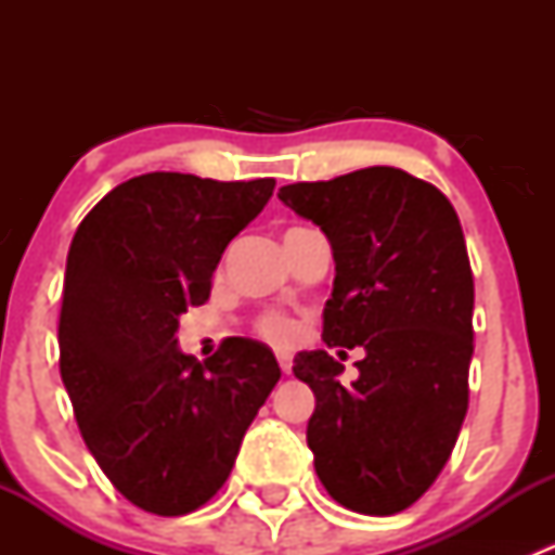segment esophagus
Returning <instances> with one entry per match:
<instances>
[{"instance_id":"34e87169","label":"esophagus","mask_w":555,"mask_h":555,"mask_svg":"<svg viewBox=\"0 0 555 555\" xmlns=\"http://www.w3.org/2000/svg\"><path fill=\"white\" fill-rule=\"evenodd\" d=\"M279 367H282L284 373L293 371V360H289V354H279Z\"/></svg>"}]
</instances>
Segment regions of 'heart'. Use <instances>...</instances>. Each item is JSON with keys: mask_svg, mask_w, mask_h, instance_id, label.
<instances>
[{"mask_svg": "<svg viewBox=\"0 0 555 555\" xmlns=\"http://www.w3.org/2000/svg\"><path fill=\"white\" fill-rule=\"evenodd\" d=\"M257 335L273 346H289L298 335V324L284 313H262L255 324Z\"/></svg>", "mask_w": 555, "mask_h": 555, "instance_id": "b5f03b06", "label": "heart"}]
</instances>
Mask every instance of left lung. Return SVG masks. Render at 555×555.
Segmentation results:
<instances>
[{"label":"left lung","mask_w":555,"mask_h":555,"mask_svg":"<svg viewBox=\"0 0 555 555\" xmlns=\"http://www.w3.org/2000/svg\"><path fill=\"white\" fill-rule=\"evenodd\" d=\"M279 198L333 246L322 340L365 349L349 386L324 349L295 357L317 397L313 467L349 511L395 516L435 483L467 413L475 284L462 225L435 184L391 166L284 184Z\"/></svg>","instance_id":"8db88e82"}]
</instances>
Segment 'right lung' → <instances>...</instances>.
Listing matches in <instances>:
<instances>
[{
  "label": "right lung",
  "instance_id": "add662e5",
  "mask_svg": "<svg viewBox=\"0 0 555 555\" xmlns=\"http://www.w3.org/2000/svg\"><path fill=\"white\" fill-rule=\"evenodd\" d=\"M273 188L142 173L109 190L72 238L61 382L106 478L155 516H184L222 489L282 378L260 340L228 338L204 365L177 346L179 317L209 298L222 251Z\"/></svg>",
  "mask_w": 555,
  "mask_h": 555
}]
</instances>
